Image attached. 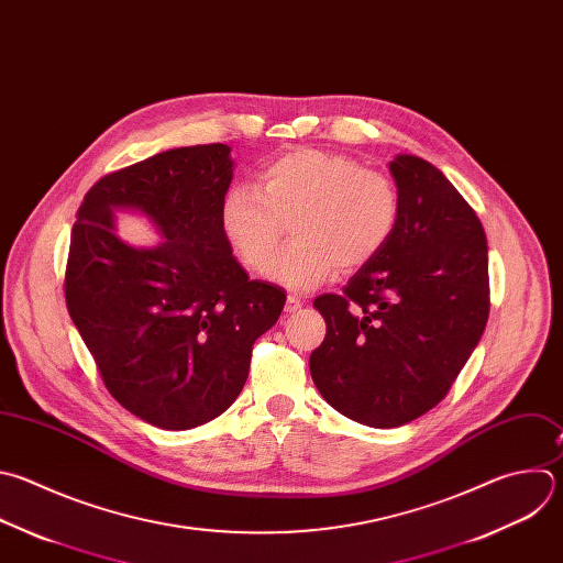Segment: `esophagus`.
<instances>
[{
  "label": "esophagus",
  "mask_w": 563,
  "mask_h": 563,
  "mask_svg": "<svg viewBox=\"0 0 563 563\" xmlns=\"http://www.w3.org/2000/svg\"><path fill=\"white\" fill-rule=\"evenodd\" d=\"M300 307H302V300H300L296 294H289V296H287V302H285V311L294 313V311H298Z\"/></svg>",
  "instance_id": "34e87169"
}]
</instances>
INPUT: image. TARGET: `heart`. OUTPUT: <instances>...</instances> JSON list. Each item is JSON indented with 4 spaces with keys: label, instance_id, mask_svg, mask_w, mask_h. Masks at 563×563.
<instances>
[{
    "label": "heart",
    "instance_id": "1",
    "mask_svg": "<svg viewBox=\"0 0 563 563\" xmlns=\"http://www.w3.org/2000/svg\"><path fill=\"white\" fill-rule=\"evenodd\" d=\"M400 221L396 183L355 158L324 150H291L267 161L258 190L234 185L221 206V228L241 265L265 269L286 223L295 241L267 268L289 289H313L335 269L349 274L376 258Z\"/></svg>",
    "mask_w": 563,
    "mask_h": 563
}]
</instances>
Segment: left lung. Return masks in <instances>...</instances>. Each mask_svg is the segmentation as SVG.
Here are the masks:
<instances>
[{
  "label": "left lung",
  "mask_w": 563,
  "mask_h": 563,
  "mask_svg": "<svg viewBox=\"0 0 563 563\" xmlns=\"http://www.w3.org/2000/svg\"><path fill=\"white\" fill-rule=\"evenodd\" d=\"M400 221L342 294L313 307L327 322L309 368L320 396L376 429L402 427L451 391L490 309L488 247L475 210L429 161H391Z\"/></svg>",
  "instance_id": "1"
}]
</instances>
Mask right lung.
<instances>
[{"mask_svg": "<svg viewBox=\"0 0 563 563\" xmlns=\"http://www.w3.org/2000/svg\"><path fill=\"white\" fill-rule=\"evenodd\" d=\"M232 183L223 143L176 147L101 176L73 225L64 294L110 396L167 431L219 418L239 398L254 342L285 291L250 280L221 228ZM110 207L147 213L166 241L121 244Z\"/></svg>", "mask_w": 563, "mask_h": 563, "instance_id": "right-lung-1", "label": "right lung"}]
</instances>
